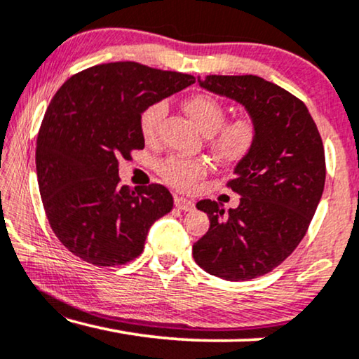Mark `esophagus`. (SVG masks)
I'll use <instances>...</instances> for the list:
<instances>
[{"mask_svg":"<svg viewBox=\"0 0 359 359\" xmlns=\"http://www.w3.org/2000/svg\"><path fill=\"white\" fill-rule=\"evenodd\" d=\"M175 205L180 210H191L194 208V203L188 198H183V196H175Z\"/></svg>","mask_w":359,"mask_h":359,"instance_id":"obj_1","label":"esophagus"}]
</instances>
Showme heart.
<instances>
[{
    "mask_svg": "<svg viewBox=\"0 0 359 359\" xmlns=\"http://www.w3.org/2000/svg\"><path fill=\"white\" fill-rule=\"evenodd\" d=\"M186 111L204 134H212L210 147L220 161L235 165L247 158L257 147L258 126L253 117L240 116L224 124L227 111L224 104L209 95L191 96L184 102ZM166 116V102L156 101L145 107L140 114L139 129L145 142H154L158 137L160 126ZM160 175L166 183L180 189H189L196 181L203 178L208 165L201 160L168 156L158 166Z\"/></svg>",
    "mask_w": 359,
    "mask_h": 359,
    "instance_id": "obj_1",
    "label": "heart"
}]
</instances>
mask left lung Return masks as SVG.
<instances>
[{"instance_id": "obj_1", "label": "left lung", "mask_w": 359, "mask_h": 359, "mask_svg": "<svg viewBox=\"0 0 359 359\" xmlns=\"http://www.w3.org/2000/svg\"><path fill=\"white\" fill-rule=\"evenodd\" d=\"M199 85L232 97L257 122L255 150L235 168L227 188L237 209L204 199L196 204L210 227L193 245L194 262L227 281L273 271L306 235L325 184V151L307 106L284 88L255 75H208Z\"/></svg>"}]
</instances>
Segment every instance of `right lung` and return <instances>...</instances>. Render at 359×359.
<instances>
[{
	"instance_id": "right-lung-1",
	"label": "right lung",
	"mask_w": 359,
	"mask_h": 359,
	"mask_svg": "<svg viewBox=\"0 0 359 359\" xmlns=\"http://www.w3.org/2000/svg\"><path fill=\"white\" fill-rule=\"evenodd\" d=\"M194 81L114 62L76 73L52 97L37 135L39 191L53 233L75 257L96 266L129 263L144 252L151 224L173 209L165 186L130 189L117 166L145 147V107Z\"/></svg>"
}]
</instances>
